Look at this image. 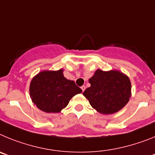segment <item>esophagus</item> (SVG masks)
Segmentation results:
<instances>
[{
  "label": "esophagus",
  "instance_id": "34e87169",
  "mask_svg": "<svg viewBox=\"0 0 155 155\" xmlns=\"http://www.w3.org/2000/svg\"><path fill=\"white\" fill-rule=\"evenodd\" d=\"M81 88L82 91H84V90H85V86H84V85L81 86Z\"/></svg>",
  "mask_w": 155,
  "mask_h": 155
}]
</instances>
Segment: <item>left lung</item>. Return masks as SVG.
<instances>
[{
  "label": "left lung",
  "mask_w": 155,
  "mask_h": 155,
  "mask_svg": "<svg viewBox=\"0 0 155 155\" xmlns=\"http://www.w3.org/2000/svg\"><path fill=\"white\" fill-rule=\"evenodd\" d=\"M91 86L84 91L90 105L102 114H113L122 109L131 97V83L119 71L98 69L89 79Z\"/></svg>",
  "instance_id": "8db88e82"
}]
</instances>
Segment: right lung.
Segmentation results:
<instances>
[{
  "label": "right lung",
  "instance_id": "1",
  "mask_svg": "<svg viewBox=\"0 0 155 155\" xmlns=\"http://www.w3.org/2000/svg\"><path fill=\"white\" fill-rule=\"evenodd\" d=\"M64 70L43 71L31 81L29 93L31 101L46 113H60L75 94L82 92L74 81L68 80Z\"/></svg>",
  "mask_w": 155,
  "mask_h": 155
}]
</instances>
